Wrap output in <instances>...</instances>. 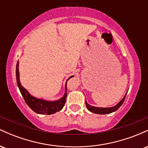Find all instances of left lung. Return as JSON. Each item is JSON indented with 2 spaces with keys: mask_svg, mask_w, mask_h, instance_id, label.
Returning a JSON list of instances; mask_svg holds the SVG:
<instances>
[{
  "mask_svg": "<svg viewBox=\"0 0 148 148\" xmlns=\"http://www.w3.org/2000/svg\"><path fill=\"white\" fill-rule=\"evenodd\" d=\"M127 94V92L125 94V95L124 97L122 99V100H120V101L118 103V104H116L114 106L112 107H107V108H101V107H96V106H91V105L88 104L87 101H86V107H87L88 110L89 111L92 112V113H96V114H101V115H103V114H108V113H111L113 112H114L115 111L118 109L120 106H122L124 101H125V97H126Z\"/></svg>",
  "mask_w": 148,
  "mask_h": 148,
  "instance_id": "left-lung-1",
  "label": "left lung"
}]
</instances>
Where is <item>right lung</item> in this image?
<instances>
[{
  "instance_id": "1",
  "label": "right lung",
  "mask_w": 148,
  "mask_h": 148,
  "mask_svg": "<svg viewBox=\"0 0 148 148\" xmlns=\"http://www.w3.org/2000/svg\"><path fill=\"white\" fill-rule=\"evenodd\" d=\"M18 61H17L16 66V78L17 86L21 92L22 96L24 99L25 103L28 106L38 114H47L51 115L60 111L62 109L64 103L66 101V97H67V82L69 79L74 77V76H71L69 79L67 80L65 83V87H64V95L60 99L55 100V101H48L43 99H39V98L35 97L32 96L28 92L25 88L21 86L19 79V71H18Z\"/></svg>"
}]
</instances>
